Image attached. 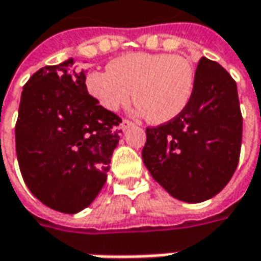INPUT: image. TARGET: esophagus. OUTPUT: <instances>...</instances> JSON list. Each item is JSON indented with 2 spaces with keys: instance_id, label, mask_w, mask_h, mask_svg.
<instances>
[{
  "instance_id": "34e87169",
  "label": "esophagus",
  "mask_w": 261,
  "mask_h": 261,
  "mask_svg": "<svg viewBox=\"0 0 261 261\" xmlns=\"http://www.w3.org/2000/svg\"><path fill=\"white\" fill-rule=\"evenodd\" d=\"M132 122L130 120H127V119H123L122 120V123H120V127H122V130H126V129H129L130 126H132Z\"/></svg>"
}]
</instances>
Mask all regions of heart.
<instances>
[{
  "label": "heart",
  "mask_w": 261,
  "mask_h": 261,
  "mask_svg": "<svg viewBox=\"0 0 261 261\" xmlns=\"http://www.w3.org/2000/svg\"><path fill=\"white\" fill-rule=\"evenodd\" d=\"M194 88L192 63L163 53H130L110 61L109 72L95 70L86 76V89L102 109L119 111L132 97L139 113L154 124L177 117L189 104Z\"/></svg>",
  "instance_id": "1"
}]
</instances>
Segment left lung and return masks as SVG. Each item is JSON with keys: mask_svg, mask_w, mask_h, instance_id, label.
<instances>
[{"mask_svg": "<svg viewBox=\"0 0 261 261\" xmlns=\"http://www.w3.org/2000/svg\"><path fill=\"white\" fill-rule=\"evenodd\" d=\"M142 160L151 176L180 201L215 197L233 175L241 152L242 114L237 82L202 57L194 94L177 117L147 127Z\"/></svg>", "mask_w": 261, "mask_h": 261, "instance_id": "left-lung-1", "label": "left lung"}]
</instances>
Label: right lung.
<instances>
[{
    "label": "right lung",
    "instance_id": "obj_1",
    "mask_svg": "<svg viewBox=\"0 0 261 261\" xmlns=\"http://www.w3.org/2000/svg\"><path fill=\"white\" fill-rule=\"evenodd\" d=\"M85 72L69 59L33 73L23 86L16 152L23 180L46 207L73 215L107 180L122 119L88 94Z\"/></svg>",
    "mask_w": 261,
    "mask_h": 261
}]
</instances>
